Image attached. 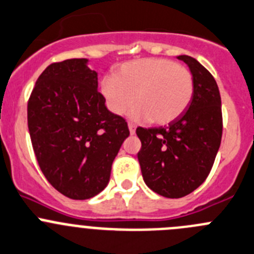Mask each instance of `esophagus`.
Returning <instances> with one entry per match:
<instances>
[{
    "instance_id": "1",
    "label": "esophagus",
    "mask_w": 254,
    "mask_h": 254,
    "mask_svg": "<svg viewBox=\"0 0 254 254\" xmlns=\"http://www.w3.org/2000/svg\"><path fill=\"white\" fill-rule=\"evenodd\" d=\"M128 129H129V133L134 134V132H136V126H134L133 123L129 122V123H128Z\"/></svg>"
}]
</instances>
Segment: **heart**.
Instances as JSON below:
<instances>
[{
  "label": "heart",
  "mask_w": 254,
  "mask_h": 254,
  "mask_svg": "<svg viewBox=\"0 0 254 254\" xmlns=\"http://www.w3.org/2000/svg\"><path fill=\"white\" fill-rule=\"evenodd\" d=\"M194 92L190 71L167 59H142L116 67L113 77L103 78L101 93L107 107L122 115L134 102L129 115L167 125L190 106Z\"/></svg>",
  "instance_id": "1"
}]
</instances>
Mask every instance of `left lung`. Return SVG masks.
Here are the masks:
<instances>
[{"mask_svg": "<svg viewBox=\"0 0 254 254\" xmlns=\"http://www.w3.org/2000/svg\"><path fill=\"white\" fill-rule=\"evenodd\" d=\"M190 68L194 92L187 110L167 127L142 128L138 152L143 181L167 198L190 194L206 181L222 139L221 95L216 79L195 59L177 56Z\"/></svg>", "mask_w": 254, "mask_h": 254, "instance_id": "left-lung-1", "label": "left lung"}]
</instances>
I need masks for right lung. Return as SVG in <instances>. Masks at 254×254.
I'll return each instance as SVG.
<instances>
[{"mask_svg":"<svg viewBox=\"0 0 254 254\" xmlns=\"http://www.w3.org/2000/svg\"><path fill=\"white\" fill-rule=\"evenodd\" d=\"M97 74L87 59L52 64L28 100V131L41 171L72 199L105 190L113 159L129 136L125 118L106 107Z\"/></svg>","mask_w":254,"mask_h":254,"instance_id":"obj_1","label":"right lung"}]
</instances>
